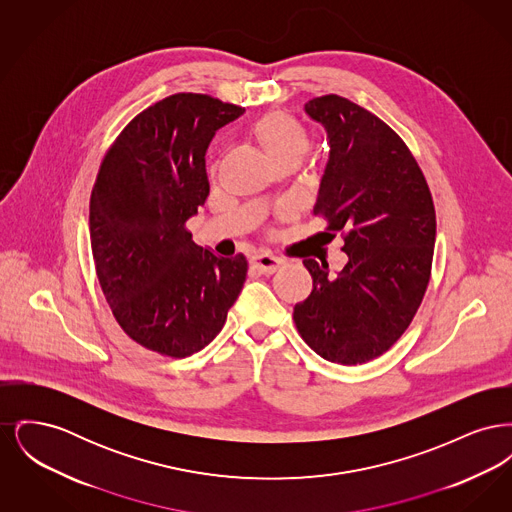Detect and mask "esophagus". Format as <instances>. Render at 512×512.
<instances>
[{"label": "esophagus", "instance_id": "34e87169", "mask_svg": "<svg viewBox=\"0 0 512 512\" xmlns=\"http://www.w3.org/2000/svg\"><path fill=\"white\" fill-rule=\"evenodd\" d=\"M251 265H253V268H257L259 272H263V274H272V272H276L278 268L284 265V261H282L280 257H274V255H268V253H261V255H255V257L251 259Z\"/></svg>", "mask_w": 512, "mask_h": 512}]
</instances>
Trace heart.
<instances>
[{
    "instance_id": "obj_1",
    "label": "heart",
    "mask_w": 512,
    "mask_h": 512,
    "mask_svg": "<svg viewBox=\"0 0 512 512\" xmlns=\"http://www.w3.org/2000/svg\"><path fill=\"white\" fill-rule=\"evenodd\" d=\"M253 134L274 163L288 157L301 159L311 144L307 130L292 115L282 111H270L263 115L255 122Z\"/></svg>"
}]
</instances>
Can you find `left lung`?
<instances>
[{
    "instance_id": "1",
    "label": "left lung",
    "mask_w": 512,
    "mask_h": 512,
    "mask_svg": "<svg viewBox=\"0 0 512 512\" xmlns=\"http://www.w3.org/2000/svg\"><path fill=\"white\" fill-rule=\"evenodd\" d=\"M326 130L328 161L313 217L343 234L347 265L305 259L313 292L293 320L318 355L361 365L388 351L409 328L426 292L436 211L418 163L386 122L340 96L305 103ZM332 236V234H330Z\"/></svg>"
}]
</instances>
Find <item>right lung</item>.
<instances>
[{"label": "right lung", "mask_w": 512, "mask_h": 512, "mask_svg": "<svg viewBox=\"0 0 512 512\" xmlns=\"http://www.w3.org/2000/svg\"><path fill=\"white\" fill-rule=\"evenodd\" d=\"M242 107L174 94L147 107L107 151L90 197L99 286L140 345L188 357L215 340L244 288V255L217 257L186 222L209 195L205 151Z\"/></svg>", "instance_id": "right-lung-1"}]
</instances>
